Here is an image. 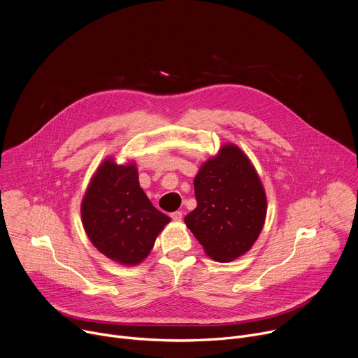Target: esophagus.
<instances>
[{
	"mask_svg": "<svg viewBox=\"0 0 358 358\" xmlns=\"http://www.w3.org/2000/svg\"><path fill=\"white\" fill-rule=\"evenodd\" d=\"M170 217H171V220H173V221H177V222H178V221H181V220H182V213H180V211H174V213H171V214H170Z\"/></svg>",
	"mask_w": 358,
	"mask_h": 358,
	"instance_id": "obj_1",
	"label": "esophagus"
}]
</instances>
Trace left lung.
Here are the masks:
<instances>
[{"instance_id": "obj_1", "label": "left lung", "mask_w": 358, "mask_h": 358, "mask_svg": "<svg viewBox=\"0 0 358 358\" xmlns=\"http://www.w3.org/2000/svg\"><path fill=\"white\" fill-rule=\"evenodd\" d=\"M196 208L184 222L217 262L245 255L259 238L268 211L264 184L245 152L232 143L203 163L195 178Z\"/></svg>"}]
</instances>
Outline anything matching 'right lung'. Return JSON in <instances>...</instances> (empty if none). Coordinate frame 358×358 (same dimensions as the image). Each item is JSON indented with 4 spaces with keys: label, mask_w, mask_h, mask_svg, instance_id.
<instances>
[{
    "label": "right lung",
    "mask_w": 358,
    "mask_h": 358,
    "mask_svg": "<svg viewBox=\"0 0 358 358\" xmlns=\"http://www.w3.org/2000/svg\"><path fill=\"white\" fill-rule=\"evenodd\" d=\"M80 217L93 246L123 266L141 264L171 221L141 189L136 163L117 164L113 157L101 162L92 176Z\"/></svg>",
    "instance_id": "add662e5"
}]
</instances>
